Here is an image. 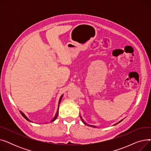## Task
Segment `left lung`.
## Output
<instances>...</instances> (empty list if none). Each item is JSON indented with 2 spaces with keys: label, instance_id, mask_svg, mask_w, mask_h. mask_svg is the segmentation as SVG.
<instances>
[{
  "label": "left lung",
  "instance_id": "1",
  "mask_svg": "<svg viewBox=\"0 0 151 151\" xmlns=\"http://www.w3.org/2000/svg\"><path fill=\"white\" fill-rule=\"evenodd\" d=\"M80 117H81V121H82V122L85 124V125H88V126H90V127H96V126H94V125H89V124H87L86 122H84V121L83 119V118H82V117L81 116H80ZM123 120V119H122ZM122 120H121V121H119V122H117V124H114V125H116V124H119V122H121Z\"/></svg>",
  "mask_w": 151,
  "mask_h": 151
}]
</instances>
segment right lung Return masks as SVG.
Wrapping results in <instances>:
<instances>
[{
    "mask_svg": "<svg viewBox=\"0 0 151 151\" xmlns=\"http://www.w3.org/2000/svg\"><path fill=\"white\" fill-rule=\"evenodd\" d=\"M62 97H63V95H62L61 97H60V99H59V105H58V110H57V112H56V113H55V116H54V119H52V120H51V122H53V121H54L55 120V119L57 118V117H58V114H59V104H60V101H61V100H62ZM20 113L21 114V115H22L24 117V118L26 119L27 121H29V122H32L30 120H29V119L27 118V117L24 114V113L21 111H20Z\"/></svg>",
    "mask_w": 151,
    "mask_h": 151,
    "instance_id": "obj_1",
    "label": "right lung"
}]
</instances>
